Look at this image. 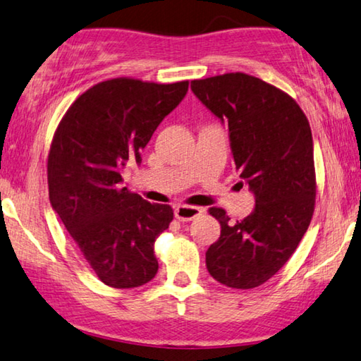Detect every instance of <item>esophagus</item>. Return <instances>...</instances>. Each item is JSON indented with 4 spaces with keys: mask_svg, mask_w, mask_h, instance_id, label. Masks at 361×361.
<instances>
[{
    "mask_svg": "<svg viewBox=\"0 0 361 361\" xmlns=\"http://www.w3.org/2000/svg\"><path fill=\"white\" fill-rule=\"evenodd\" d=\"M203 209L202 208H197V206H177L174 209V216L179 219L180 222H188V221H193L195 217H198L202 214Z\"/></svg>",
    "mask_w": 361,
    "mask_h": 361,
    "instance_id": "34e87169",
    "label": "esophagus"
}]
</instances>
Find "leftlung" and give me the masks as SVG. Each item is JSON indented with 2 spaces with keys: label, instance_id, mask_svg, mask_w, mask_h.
Returning a JSON list of instances; mask_svg holds the SVG:
<instances>
[{
  "label": "left lung",
  "instance_id": "1",
  "mask_svg": "<svg viewBox=\"0 0 361 361\" xmlns=\"http://www.w3.org/2000/svg\"><path fill=\"white\" fill-rule=\"evenodd\" d=\"M190 87L228 126L235 169L256 200L243 221L232 222L224 209H209L221 224V236L206 251V267L228 288H256L288 262L314 214L309 121L294 99L251 75L193 80Z\"/></svg>",
  "mask_w": 361,
  "mask_h": 361
}]
</instances>
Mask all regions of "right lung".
<instances>
[{"mask_svg": "<svg viewBox=\"0 0 361 361\" xmlns=\"http://www.w3.org/2000/svg\"><path fill=\"white\" fill-rule=\"evenodd\" d=\"M188 81L115 78L92 86L62 118L47 157L49 202L100 281L137 288L158 271L157 236L173 208L121 188V171L182 102Z\"/></svg>", "mask_w": 361, "mask_h": 361, "instance_id": "obj_1", "label": "right lung"}]
</instances>
